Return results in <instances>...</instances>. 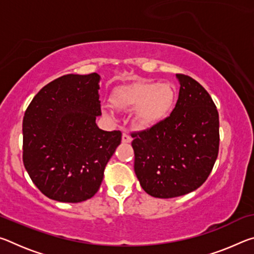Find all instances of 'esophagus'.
Instances as JSON below:
<instances>
[{"mask_svg":"<svg viewBox=\"0 0 254 254\" xmlns=\"http://www.w3.org/2000/svg\"><path fill=\"white\" fill-rule=\"evenodd\" d=\"M132 141V137L128 132H124L122 134V142L123 143H130Z\"/></svg>","mask_w":254,"mask_h":254,"instance_id":"esophagus-1","label":"esophagus"}]
</instances>
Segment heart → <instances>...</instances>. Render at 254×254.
I'll use <instances>...</instances> for the list:
<instances>
[{
  "mask_svg": "<svg viewBox=\"0 0 254 254\" xmlns=\"http://www.w3.org/2000/svg\"><path fill=\"white\" fill-rule=\"evenodd\" d=\"M175 89L167 83L137 81L118 88L112 95V104L118 110H136V119L142 126H152L165 119L173 109Z\"/></svg>",
  "mask_w": 254,
  "mask_h": 254,
  "instance_id": "obj_1",
  "label": "heart"
}]
</instances>
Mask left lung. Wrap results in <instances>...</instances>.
<instances>
[{
    "mask_svg": "<svg viewBox=\"0 0 254 254\" xmlns=\"http://www.w3.org/2000/svg\"><path fill=\"white\" fill-rule=\"evenodd\" d=\"M175 109L148 130L132 133L134 171L141 187L157 198L196 190L212 171L220 145L218 112L207 91L177 74Z\"/></svg>",
    "mask_w": 254,
    "mask_h": 254,
    "instance_id": "obj_1",
    "label": "left lung"
}]
</instances>
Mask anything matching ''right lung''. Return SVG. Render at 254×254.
Wrapping results in <instances>:
<instances>
[{
    "label": "right lung",
    "instance_id": "right-lung-1",
    "mask_svg": "<svg viewBox=\"0 0 254 254\" xmlns=\"http://www.w3.org/2000/svg\"><path fill=\"white\" fill-rule=\"evenodd\" d=\"M101 76L68 74L42 87L24 113L23 165L48 198L79 203L96 194L121 131H103Z\"/></svg>",
    "mask_w": 254,
    "mask_h": 254
}]
</instances>
